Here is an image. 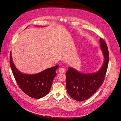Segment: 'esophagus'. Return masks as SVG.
<instances>
[{
  "label": "esophagus",
  "instance_id": "esophagus-1",
  "mask_svg": "<svg viewBox=\"0 0 121 121\" xmlns=\"http://www.w3.org/2000/svg\"><path fill=\"white\" fill-rule=\"evenodd\" d=\"M59 72L60 73H64L65 72V69L63 68H60L59 69Z\"/></svg>",
  "mask_w": 121,
  "mask_h": 121
}]
</instances>
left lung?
Returning <instances> with one entry per match:
<instances>
[{
    "label": "left lung",
    "instance_id": "8db88e82",
    "mask_svg": "<svg viewBox=\"0 0 121 121\" xmlns=\"http://www.w3.org/2000/svg\"><path fill=\"white\" fill-rule=\"evenodd\" d=\"M100 47L104 62L98 71L92 74H82L69 68L66 72V88L69 95L75 100L82 101L90 98L102 84L107 72L109 60L107 44L100 38Z\"/></svg>",
    "mask_w": 121,
    "mask_h": 121
}]
</instances>
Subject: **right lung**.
<instances>
[{"label":"right lung","mask_w":121,"mask_h":121,"mask_svg":"<svg viewBox=\"0 0 121 121\" xmlns=\"http://www.w3.org/2000/svg\"><path fill=\"white\" fill-rule=\"evenodd\" d=\"M9 64L17 84L29 96L39 99L46 95L50 92L52 81L56 76L58 65L48 69L39 73L28 75L21 73L14 65L10 52Z\"/></svg>","instance_id":"obj_1"}]
</instances>
